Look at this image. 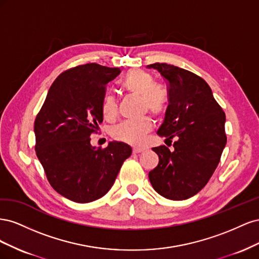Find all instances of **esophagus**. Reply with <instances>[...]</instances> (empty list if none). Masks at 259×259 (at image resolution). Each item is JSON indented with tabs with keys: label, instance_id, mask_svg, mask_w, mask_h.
I'll return each instance as SVG.
<instances>
[{
	"label": "esophagus",
	"instance_id": "obj_1",
	"mask_svg": "<svg viewBox=\"0 0 259 259\" xmlns=\"http://www.w3.org/2000/svg\"><path fill=\"white\" fill-rule=\"evenodd\" d=\"M145 150H146V149L143 148V147H134V148H133V152H134V153H140V152H143Z\"/></svg>",
	"mask_w": 259,
	"mask_h": 259
}]
</instances>
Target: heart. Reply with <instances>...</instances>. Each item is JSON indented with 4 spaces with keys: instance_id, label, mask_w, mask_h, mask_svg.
<instances>
[{
    "instance_id": "b5f03b06",
    "label": "heart",
    "mask_w": 259,
    "mask_h": 259,
    "mask_svg": "<svg viewBox=\"0 0 259 259\" xmlns=\"http://www.w3.org/2000/svg\"><path fill=\"white\" fill-rule=\"evenodd\" d=\"M122 86L128 93L140 96L144 111L153 115H161L167 108V93L160 84L154 83L152 74L144 70H133L122 81ZM101 112L107 120H113L117 114V103L113 95H107L101 104ZM152 130V121L149 116L139 120L124 121L112 130L114 139L131 145L144 142L146 135Z\"/></svg>"
}]
</instances>
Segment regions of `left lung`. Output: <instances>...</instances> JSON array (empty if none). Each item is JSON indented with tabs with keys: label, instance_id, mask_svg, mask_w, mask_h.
I'll list each match as a JSON object with an SVG mask.
<instances>
[{
	"label": "left lung",
	"instance_id": "obj_1",
	"mask_svg": "<svg viewBox=\"0 0 259 259\" xmlns=\"http://www.w3.org/2000/svg\"><path fill=\"white\" fill-rule=\"evenodd\" d=\"M148 67L158 70L167 83L168 106L158 135L177 139L173 151L164 145L152 148L159 164L149 180L164 198L189 199L208 183L221 161L226 115L201 76L160 62Z\"/></svg>",
	"mask_w": 259,
	"mask_h": 259
}]
</instances>
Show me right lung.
Masks as SVG:
<instances>
[{
  "mask_svg": "<svg viewBox=\"0 0 259 259\" xmlns=\"http://www.w3.org/2000/svg\"><path fill=\"white\" fill-rule=\"evenodd\" d=\"M119 68L85 64L54 81L34 121L35 153L51 186L77 203L100 199L111 189L123 162L132 154L124 143L91 145L104 120L101 104L107 84Z\"/></svg>",
  "mask_w": 259,
  "mask_h": 259,
  "instance_id": "right-lung-1",
  "label": "right lung"
}]
</instances>
